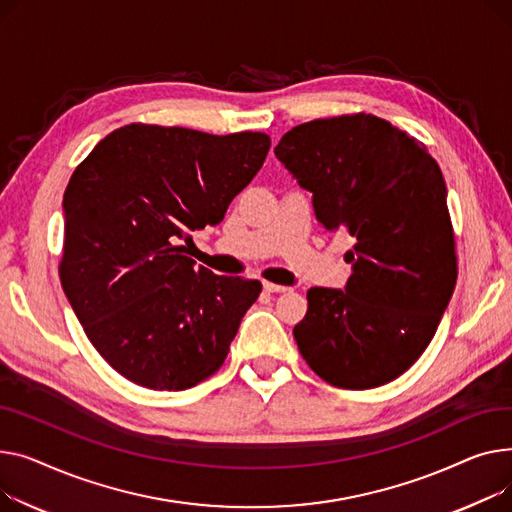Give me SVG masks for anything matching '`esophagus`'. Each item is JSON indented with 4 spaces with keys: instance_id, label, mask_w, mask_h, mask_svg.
I'll return each instance as SVG.
<instances>
[{
    "instance_id": "1",
    "label": "esophagus",
    "mask_w": 512,
    "mask_h": 512,
    "mask_svg": "<svg viewBox=\"0 0 512 512\" xmlns=\"http://www.w3.org/2000/svg\"><path fill=\"white\" fill-rule=\"evenodd\" d=\"M264 287V291H268V293H285L287 291V287L285 285H277V283H264L262 285Z\"/></svg>"
}]
</instances>
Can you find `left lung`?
Listing matches in <instances>:
<instances>
[{"label":"left lung","instance_id":"left-lung-1","mask_svg":"<svg viewBox=\"0 0 512 512\" xmlns=\"http://www.w3.org/2000/svg\"><path fill=\"white\" fill-rule=\"evenodd\" d=\"M275 155L314 194L318 221L355 239L345 291H308L293 328L299 353L339 388L399 378L436 335L459 273L438 163L424 142L370 113L299 124Z\"/></svg>","mask_w":512,"mask_h":512}]
</instances>
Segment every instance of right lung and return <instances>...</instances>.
<instances>
[{
  "label": "right lung",
  "instance_id": "obj_1",
  "mask_svg": "<svg viewBox=\"0 0 512 512\" xmlns=\"http://www.w3.org/2000/svg\"><path fill=\"white\" fill-rule=\"evenodd\" d=\"M270 148L264 132L215 136L130 124L74 169L59 279L105 362L153 390L213 376L262 285L194 268L177 239L217 225Z\"/></svg>",
  "mask_w": 512,
  "mask_h": 512
}]
</instances>
